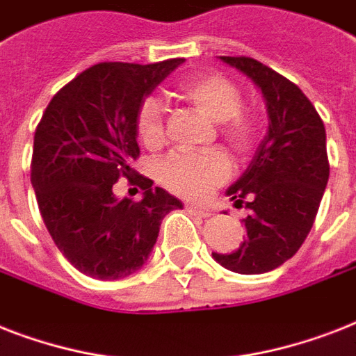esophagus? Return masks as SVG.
<instances>
[{"label":"esophagus","instance_id":"1","mask_svg":"<svg viewBox=\"0 0 356 356\" xmlns=\"http://www.w3.org/2000/svg\"><path fill=\"white\" fill-rule=\"evenodd\" d=\"M186 212L188 214H194V216H201V218H209L212 214L211 209H205V207H197V205H186Z\"/></svg>","mask_w":356,"mask_h":356}]
</instances>
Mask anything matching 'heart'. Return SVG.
<instances>
[{
    "mask_svg": "<svg viewBox=\"0 0 356 356\" xmlns=\"http://www.w3.org/2000/svg\"><path fill=\"white\" fill-rule=\"evenodd\" d=\"M177 97L218 123V134L236 153H245L259 134L254 116L243 113L242 96L233 81L220 74L194 75L177 86ZM136 131L147 149H159L164 142V114L153 99L145 102L136 116ZM231 175V162L222 151L172 153L159 164L156 177L170 192L188 200H203Z\"/></svg>",
    "mask_w": 356,
    "mask_h": 356,
    "instance_id": "b5f03b06",
    "label": "heart"
}]
</instances>
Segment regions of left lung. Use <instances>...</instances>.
<instances>
[{"instance_id": "obj_1", "label": "left lung", "mask_w": 356, "mask_h": 356, "mask_svg": "<svg viewBox=\"0 0 356 356\" xmlns=\"http://www.w3.org/2000/svg\"><path fill=\"white\" fill-rule=\"evenodd\" d=\"M262 92L268 131L248 170L225 194L245 205L248 236L233 253H212L225 270L259 275L298 253L312 229L329 181L327 136L309 97L271 68L249 57H220ZM225 214V212H223Z\"/></svg>"}]
</instances>
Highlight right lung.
I'll return each mask as SVG.
<instances>
[{
	"instance_id": "right-lung-1",
	"label": "right lung",
	"mask_w": 356,
	"mask_h": 356,
	"mask_svg": "<svg viewBox=\"0 0 356 356\" xmlns=\"http://www.w3.org/2000/svg\"><path fill=\"white\" fill-rule=\"evenodd\" d=\"M183 63L96 64L53 96L36 127L31 183L38 209L60 253L85 275L116 281L142 270L164 216L183 209L131 166L140 107ZM122 175L145 190L142 200L113 194Z\"/></svg>"
}]
</instances>
